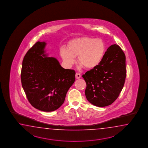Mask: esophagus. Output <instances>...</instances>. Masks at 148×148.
<instances>
[{
    "instance_id": "1",
    "label": "esophagus",
    "mask_w": 148,
    "mask_h": 148,
    "mask_svg": "<svg viewBox=\"0 0 148 148\" xmlns=\"http://www.w3.org/2000/svg\"><path fill=\"white\" fill-rule=\"evenodd\" d=\"M81 78V75L79 73H76L75 74V78L79 79Z\"/></svg>"
}]
</instances>
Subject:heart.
I'll list each match as a JSON object with an SVG mask.
<instances>
[{"label":"heart","instance_id":"obj_1","mask_svg":"<svg viewBox=\"0 0 148 148\" xmlns=\"http://www.w3.org/2000/svg\"><path fill=\"white\" fill-rule=\"evenodd\" d=\"M105 51V45L101 39L89 37L75 38L69 41L67 47H62L60 54L63 61L71 66L77 57V62L87 69L97 66Z\"/></svg>","mask_w":148,"mask_h":148}]
</instances>
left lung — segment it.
Returning a JSON list of instances; mask_svg holds the SVG:
<instances>
[{
  "label": "left lung",
  "mask_w": 148,
  "mask_h": 148,
  "mask_svg": "<svg viewBox=\"0 0 148 148\" xmlns=\"http://www.w3.org/2000/svg\"><path fill=\"white\" fill-rule=\"evenodd\" d=\"M126 75L125 54L119 45H112L97 66L82 75L87 99L98 107L112 104L123 89Z\"/></svg>",
  "instance_id": "8db88e82"
}]
</instances>
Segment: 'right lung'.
Listing matches in <instances>:
<instances>
[{
	"label": "right lung",
	"mask_w": 148,
	"mask_h": 148,
	"mask_svg": "<svg viewBox=\"0 0 148 148\" xmlns=\"http://www.w3.org/2000/svg\"><path fill=\"white\" fill-rule=\"evenodd\" d=\"M45 42H37L23 61L21 82L30 104L38 110L52 112L63 104L75 80V71L65 69L53 57H47Z\"/></svg>",
	"instance_id": "obj_1"
}]
</instances>
